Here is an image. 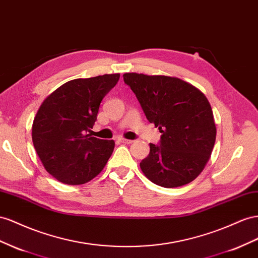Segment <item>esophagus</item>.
Returning <instances> with one entry per match:
<instances>
[{
    "mask_svg": "<svg viewBox=\"0 0 258 258\" xmlns=\"http://www.w3.org/2000/svg\"><path fill=\"white\" fill-rule=\"evenodd\" d=\"M119 141H120L121 143H124V144H131L132 142H134L132 140H128V139H124V138H120Z\"/></svg>",
    "mask_w": 258,
    "mask_h": 258,
    "instance_id": "34e87169",
    "label": "esophagus"
}]
</instances>
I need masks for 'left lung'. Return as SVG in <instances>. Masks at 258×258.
Here are the masks:
<instances>
[{
	"mask_svg": "<svg viewBox=\"0 0 258 258\" xmlns=\"http://www.w3.org/2000/svg\"><path fill=\"white\" fill-rule=\"evenodd\" d=\"M151 123L162 132L140 163L144 176L164 187L192 182L211 158L216 124L210 102L191 83L169 76L123 74Z\"/></svg>",
	"mask_w": 258,
	"mask_h": 258,
	"instance_id": "obj_1",
	"label": "left lung"
}]
</instances>
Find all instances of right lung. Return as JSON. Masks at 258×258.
<instances>
[{
    "label": "right lung",
    "instance_id": "right-lung-1",
    "mask_svg": "<svg viewBox=\"0 0 258 258\" xmlns=\"http://www.w3.org/2000/svg\"><path fill=\"white\" fill-rule=\"evenodd\" d=\"M119 74L68 81L41 104L32 123V142L45 170L69 185L89 182L105 167L114 140L91 137L100 104Z\"/></svg>",
    "mask_w": 258,
    "mask_h": 258
}]
</instances>
